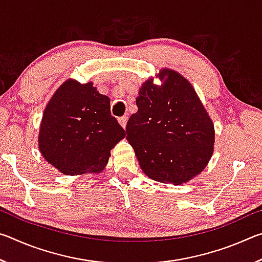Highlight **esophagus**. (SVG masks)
Segmentation results:
<instances>
[{"mask_svg": "<svg viewBox=\"0 0 262 262\" xmlns=\"http://www.w3.org/2000/svg\"><path fill=\"white\" fill-rule=\"evenodd\" d=\"M127 121H128V117H127V115H123V117H121L120 119H119V122H120V125L122 126V128H126Z\"/></svg>", "mask_w": 262, "mask_h": 262, "instance_id": "esophagus-1", "label": "esophagus"}]
</instances>
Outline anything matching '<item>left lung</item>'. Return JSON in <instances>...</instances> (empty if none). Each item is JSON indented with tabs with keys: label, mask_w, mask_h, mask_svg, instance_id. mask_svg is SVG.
<instances>
[{
	"label": "left lung",
	"mask_w": 262,
	"mask_h": 262,
	"mask_svg": "<svg viewBox=\"0 0 262 262\" xmlns=\"http://www.w3.org/2000/svg\"><path fill=\"white\" fill-rule=\"evenodd\" d=\"M156 85L149 78L127 122V140L142 171L159 183L180 185L207 166L214 151V123L194 88L172 69H162Z\"/></svg>",
	"instance_id": "1"
}]
</instances>
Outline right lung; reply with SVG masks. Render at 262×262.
Listing matches in <instances>:
<instances>
[{
    "label": "right lung",
    "mask_w": 262,
    "mask_h": 262,
    "mask_svg": "<svg viewBox=\"0 0 262 262\" xmlns=\"http://www.w3.org/2000/svg\"><path fill=\"white\" fill-rule=\"evenodd\" d=\"M126 136L111 115L110 98L94 83L67 79L45 108L39 132V150L62 173L83 174L101 171L111 150Z\"/></svg>",
    "instance_id": "1"
}]
</instances>
